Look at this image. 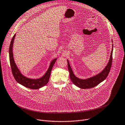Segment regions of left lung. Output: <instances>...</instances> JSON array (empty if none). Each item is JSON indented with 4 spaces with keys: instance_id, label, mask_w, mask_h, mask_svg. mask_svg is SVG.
<instances>
[{
    "instance_id": "left-lung-1",
    "label": "left lung",
    "mask_w": 125,
    "mask_h": 125,
    "mask_svg": "<svg viewBox=\"0 0 125 125\" xmlns=\"http://www.w3.org/2000/svg\"><path fill=\"white\" fill-rule=\"evenodd\" d=\"M112 41L113 43V41L112 40ZM113 45H114L113 44L112 50L111 53L110 58L107 66L100 73L92 77H90L86 79H81L76 76L72 70L68 59H67L68 70L70 73V77L73 84L81 89H90L96 86L101 82L105 80L109 73L112 65L113 52L114 47Z\"/></svg>"
}]
</instances>
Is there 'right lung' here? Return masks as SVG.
<instances>
[{
    "label": "right lung",
    "mask_w": 125,
    "mask_h": 125,
    "mask_svg": "<svg viewBox=\"0 0 125 125\" xmlns=\"http://www.w3.org/2000/svg\"><path fill=\"white\" fill-rule=\"evenodd\" d=\"M15 35L16 33L14 34L11 40L9 48V59L12 74L15 80L22 86L31 89H39L45 86L48 83L52 68L56 61L57 57L54 58L51 61L50 66L47 72L41 77L36 79L27 77L21 73L14 61L12 48Z\"/></svg>",
    "instance_id": "add662e5"
}]
</instances>
